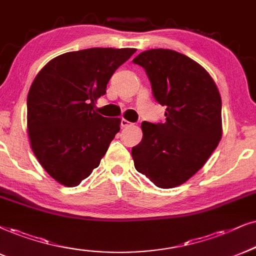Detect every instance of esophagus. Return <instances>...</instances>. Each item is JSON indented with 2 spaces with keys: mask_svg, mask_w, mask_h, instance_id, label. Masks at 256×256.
Returning <instances> with one entry per match:
<instances>
[{
  "mask_svg": "<svg viewBox=\"0 0 256 256\" xmlns=\"http://www.w3.org/2000/svg\"><path fill=\"white\" fill-rule=\"evenodd\" d=\"M120 125H122V128H128V126L132 125V122H130L128 120H126V119H122Z\"/></svg>",
  "mask_w": 256,
  "mask_h": 256,
  "instance_id": "34e87169",
  "label": "esophagus"
}]
</instances>
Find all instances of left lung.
<instances>
[{
    "label": "left lung",
    "mask_w": 256,
    "mask_h": 256,
    "mask_svg": "<svg viewBox=\"0 0 256 256\" xmlns=\"http://www.w3.org/2000/svg\"><path fill=\"white\" fill-rule=\"evenodd\" d=\"M132 61L145 70L156 102L166 106V122H142L143 139L131 151L134 168L158 188L180 186L221 140L218 86L200 64L178 52L145 50Z\"/></svg>",
    "instance_id": "1"
}]
</instances>
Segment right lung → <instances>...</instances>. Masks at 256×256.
Instances as JSON below:
<instances>
[{
    "instance_id": "right-lung-1",
    "label": "right lung",
    "mask_w": 256,
    "mask_h": 256,
    "mask_svg": "<svg viewBox=\"0 0 256 256\" xmlns=\"http://www.w3.org/2000/svg\"><path fill=\"white\" fill-rule=\"evenodd\" d=\"M134 48H88L54 58L32 84L27 126L38 160L54 180L76 186L99 166L120 119L94 111L96 100Z\"/></svg>"
}]
</instances>
